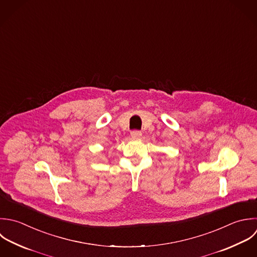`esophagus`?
Wrapping results in <instances>:
<instances>
[{
	"mask_svg": "<svg viewBox=\"0 0 257 257\" xmlns=\"http://www.w3.org/2000/svg\"><path fill=\"white\" fill-rule=\"evenodd\" d=\"M141 136H142V133L140 131H132L131 132V137L134 139H139V138H141Z\"/></svg>",
	"mask_w": 257,
	"mask_h": 257,
	"instance_id": "esophagus-1",
	"label": "esophagus"
}]
</instances>
